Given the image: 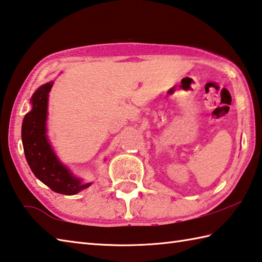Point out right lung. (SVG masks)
<instances>
[{
	"mask_svg": "<svg viewBox=\"0 0 262 262\" xmlns=\"http://www.w3.org/2000/svg\"><path fill=\"white\" fill-rule=\"evenodd\" d=\"M54 81L42 84L34 93L30 103L33 108L24 117L21 137L25 156L30 169L38 180L54 192L67 195L77 194L92 183H83L63 165L46 136L47 101Z\"/></svg>",
	"mask_w": 262,
	"mask_h": 262,
	"instance_id": "1",
	"label": "right lung"
}]
</instances>
